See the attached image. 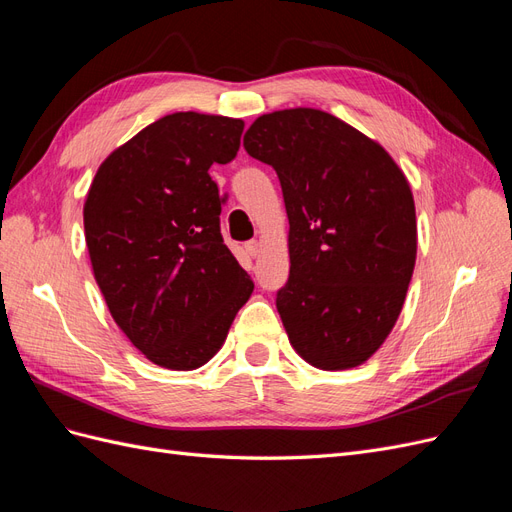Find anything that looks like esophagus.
<instances>
[{"mask_svg":"<svg viewBox=\"0 0 512 512\" xmlns=\"http://www.w3.org/2000/svg\"><path fill=\"white\" fill-rule=\"evenodd\" d=\"M245 252L250 254L252 258H256L258 254H260V241H256V239H252V241H247L245 243Z\"/></svg>","mask_w":512,"mask_h":512,"instance_id":"esophagus-1","label":"esophagus"}]
</instances>
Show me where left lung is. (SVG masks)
I'll use <instances>...</instances> for the list:
<instances>
[{
	"mask_svg": "<svg viewBox=\"0 0 512 512\" xmlns=\"http://www.w3.org/2000/svg\"><path fill=\"white\" fill-rule=\"evenodd\" d=\"M243 147L282 183L290 277L275 305L290 346L324 371L363 365L393 331L416 262L404 170L374 138L305 106L258 117Z\"/></svg>",
	"mask_w": 512,
	"mask_h": 512,
	"instance_id": "1",
	"label": "left lung"
}]
</instances>
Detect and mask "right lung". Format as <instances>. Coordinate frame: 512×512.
Masks as SVG:
<instances>
[{"label":"right lung","instance_id":"add662e5","mask_svg":"<svg viewBox=\"0 0 512 512\" xmlns=\"http://www.w3.org/2000/svg\"><path fill=\"white\" fill-rule=\"evenodd\" d=\"M243 121L173 113L108 156L83 207L91 269L117 327L151 363L213 359L254 282L224 245L209 175L241 145Z\"/></svg>","mask_w":512,"mask_h":512}]
</instances>
